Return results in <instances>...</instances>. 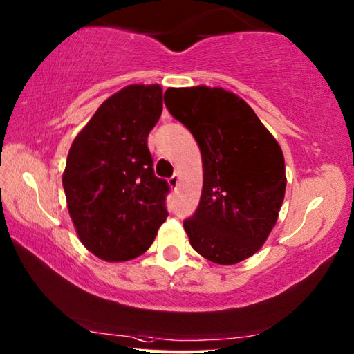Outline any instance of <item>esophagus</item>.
Returning a JSON list of instances; mask_svg holds the SVG:
<instances>
[{
	"label": "esophagus",
	"mask_w": 354,
	"mask_h": 354,
	"mask_svg": "<svg viewBox=\"0 0 354 354\" xmlns=\"http://www.w3.org/2000/svg\"><path fill=\"white\" fill-rule=\"evenodd\" d=\"M178 184H179V173H175V175L169 179V185L170 189H176Z\"/></svg>",
	"instance_id": "obj_1"
}]
</instances>
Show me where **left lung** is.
<instances>
[{"label":"left lung","instance_id":"1","mask_svg":"<svg viewBox=\"0 0 354 354\" xmlns=\"http://www.w3.org/2000/svg\"><path fill=\"white\" fill-rule=\"evenodd\" d=\"M165 105L194 134L203 159V192L184 221L199 255L236 265L268 240L285 198L280 145L240 95L205 85L169 88Z\"/></svg>","mask_w":354,"mask_h":354}]
</instances>
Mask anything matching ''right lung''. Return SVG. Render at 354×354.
Instances as JSON below:
<instances>
[{
	"instance_id": "obj_1",
	"label": "right lung",
	"mask_w": 354,
	"mask_h": 354,
	"mask_svg": "<svg viewBox=\"0 0 354 354\" xmlns=\"http://www.w3.org/2000/svg\"><path fill=\"white\" fill-rule=\"evenodd\" d=\"M160 113V85H128L97 108L71 145L62 178L69 216L100 260L142 255L169 215V185L153 173L147 144Z\"/></svg>"
}]
</instances>
